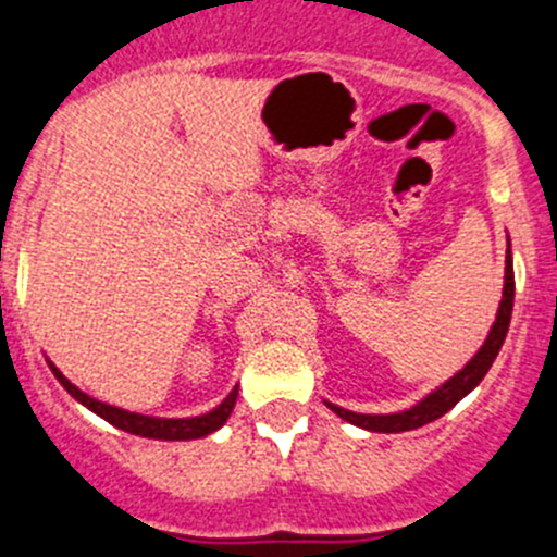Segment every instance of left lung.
I'll list each match as a JSON object with an SVG mask.
<instances>
[{"mask_svg": "<svg viewBox=\"0 0 557 557\" xmlns=\"http://www.w3.org/2000/svg\"><path fill=\"white\" fill-rule=\"evenodd\" d=\"M511 307H515V267H511V242L509 250H506V272H504V299L498 305V315H495L493 329H490L487 339H484L482 348L473 354V359L462 367L460 372L449 377L446 383H441L438 388L422 397L410 408L397 410V413H356V410H345L339 405L326 403V408H332L339 419L356 424L361 430H370V433H408V430L424 428V424L435 422L444 413H449L457 403H460L466 394H471L473 388L482 383V377L487 375V370L493 367L495 356H498L500 345H504L506 332H509L511 321Z\"/></svg>", "mask_w": 557, "mask_h": 557, "instance_id": "obj_1", "label": "left lung"}]
</instances>
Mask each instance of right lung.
Returning <instances> with one entry per match:
<instances>
[{
  "mask_svg": "<svg viewBox=\"0 0 557 557\" xmlns=\"http://www.w3.org/2000/svg\"><path fill=\"white\" fill-rule=\"evenodd\" d=\"M46 361H48V367H51L53 377H57V381L67 388L70 397L78 399L84 408H89L91 413H97L100 419H106V422L113 424V428L124 430V433H129V435H141V438L196 441V438H203V435H212L214 430H220L225 422H228L231 410H234V405H236V397H239V386H234L231 388L228 397H225L218 408L209 410V413L187 416V419H163V416L135 413V410H124V408H116V405L102 403V399L89 397V394L81 392L73 381H67V377L59 372V367L53 364L51 359H46Z\"/></svg>",
  "mask_w": 557,
  "mask_h": 557,
  "instance_id": "right-lung-1",
  "label": "right lung"
}]
</instances>
